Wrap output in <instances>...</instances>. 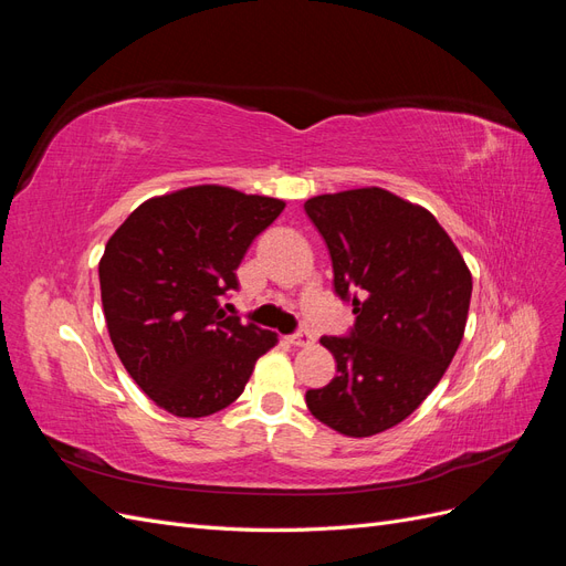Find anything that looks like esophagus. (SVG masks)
<instances>
[{"label": "esophagus", "mask_w": 566, "mask_h": 566, "mask_svg": "<svg viewBox=\"0 0 566 566\" xmlns=\"http://www.w3.org/2000/svg\"><path fill=\"white\" fill-rule=\"evenodd\" d=\"M287 342H290V345H295V347H310L314 342V335L310 331H297V333L287 337Z\"/></svg>", "instance_id": "obj_1"}]
</instances>
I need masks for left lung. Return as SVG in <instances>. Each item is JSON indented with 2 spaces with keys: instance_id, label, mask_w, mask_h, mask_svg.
<instances>
[{
  "instance_id": "1",
  "label": "left lung",
  "mask_w": 566,
  "mask_h": 566,
  "mask_svg": "<svg viewBox=\"0 0 566 566\" xmlns=\"http://www.w3.org/2000/svg\"><path fill=\"white\" fill-rule=\"evenodd\" d=\"M333 260V285L354 306L347 337H321L335 378L306 406L345 437H373L427 399L460 347L472 273L434 214L385 188L304 202Z\"/></svg>"
}]
</instances>
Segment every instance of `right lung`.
<instances>
[{"mask_svg":"<svg viewBox=\"0 0 566 566\" xmlns=\"http://www.w3.org/2000/svg\"><path fill=\"white\" fill-rule=\"evenodd\" d=\"M285 208L279 198L205 184L142 202L98 262L101 302L119 361L153 403L205 418L241 397L279 337L227 316L235 269Z\"/></svg>","mask_w":566,"mask_h":566,"instance_id":"add662e5","label":"right lung"}]
</instances>
